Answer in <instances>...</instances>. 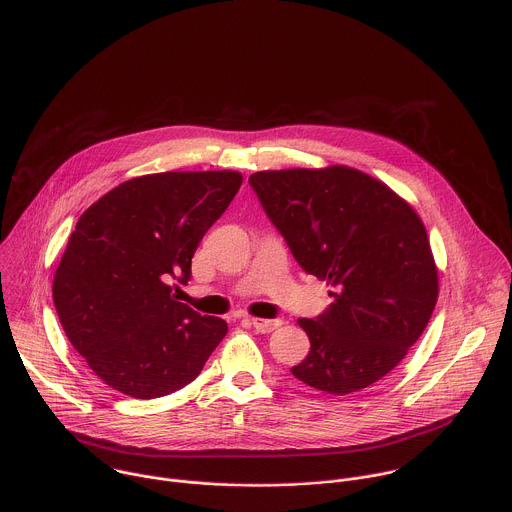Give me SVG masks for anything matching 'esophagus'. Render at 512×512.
Here are the masks:
<instances>
[{"mask_svg":"<svg viewBox=\"0 0 512 512\" xmlns=\"http://www.w3.org/2000/svg\"><path fill=\"white\" fill-rule=\"evenodd\" d=\"M249 321H251V325H253L259 333H271V331H275L277 327L283 325L281 319H259V317H253V319H249Z\"/></svg>","mask_w":512,"mask_h":512,"instance_id":"obj_1","label":"esophagus"}]
</instances>
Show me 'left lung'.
<instances>
[{"label": "left lung", "instance_id": "left-lung-1", "mask_svg": "<svg viewBox=\"0 0 512 512\" xmlns=\"http://www.w3.org/2000/svg\"><path fill=\"white\" fill-rule=\"evenodd\" d=\"M297 263L335 299L299 319L311 351L291 369L305 385L349 395L383 379L423 335L439 297L427 229L379 179L347 167L249 177Z\"/></svg>", "mask_w": 512, "mask_h": 512}]
</instances>
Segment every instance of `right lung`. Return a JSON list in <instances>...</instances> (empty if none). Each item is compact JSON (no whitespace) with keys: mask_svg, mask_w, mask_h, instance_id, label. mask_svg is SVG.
I'll return each instance as SVG.
<instances>
[{"mask_svg":"<svg viewBox=\"0 0 512 512\" xmlns=\"http://www.w3.org/2000/svg\"><path fill=\"white\" fill-rule=\"evenodd\" d=\"M243 183L237 171L129 179L77 221L53 277L61 327L111 389L155 399L191 383L227 335L219 317L175 301L193 253Z\"/></svg>","mask_w":512,"mask_h":512,"instance_id":"1","label":"right lung"}]
</instances>
